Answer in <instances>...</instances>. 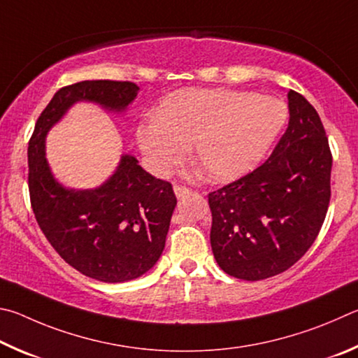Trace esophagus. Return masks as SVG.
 I'll use <instances>...</instances> for the list:
<instances>
[{
	"label": "esophagus",
	"instance_id": "1",
	"mask_svg": "<svg viewBox=\"0 0 358 358\" xmlns=\"http://www.w3.org/2000/svg\"><path fill=\"white\" fill-rule=\"evenodd\" d=\"M190 192L192 190L187 189V187H184V185H178V184L174 185V193H176V196H178V198H182L185 195H189Z\"/></svg>",
	"mask_w": 358,
	"mask_h": 358
}]
</instances>
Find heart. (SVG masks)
Segmentation results:
<instances>
[{"label": "heart", "instance_id": "b5f03b06", "mask_svg": "<svg viewBox=\"0 0 358 358\" xmlns=\"http://www.w3.org/2000/svg\"><path fill=\"white\" fill-rule=\"evenodd\" d=\"M278 99L233 90H184L163 100L143 121L136 140L150 171L171 174L193 143V159L206 180L228 182L258 165L286 122Z\"/></svg>", "mask_w": 358, "mask_h": 358}]
</instances>
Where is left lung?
I'll list each match as a JSON object with an SVG mask.
<instances>
[{"mask_svg":"<svg viewBox=\"0 0 358 358\" xmlns=\"http://www.w3.org/2000/svg\"><path fill=\"white\" fill-rule=\"evenodd\" d=\"M289 124L272 155L210 192V245L222 271L258 281L285 272L308 252L327 215L331 152L317 111L287 92Z\"/></svg>","mask_w":358,"mask_h":358,"instance_id":"obj_1","label":"left lung"}]
</instances>
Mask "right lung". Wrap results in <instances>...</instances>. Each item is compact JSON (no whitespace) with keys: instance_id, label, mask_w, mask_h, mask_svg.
I'll return each mask as SVG.
<instances>
[{"instance_id":"add662e5","label":"right lung","mask_w":358,"mask_h":358,"mask_svg":"<svg viewBox=\"0 0 358 358\" xmlns=\"http://www.w3.org/2000/svg\"><path fill=\"white\" fill-rule=\"evenodd\" d=\"M140 87L131 81L86 80L56 91L37 119L28 144L31 208L56 253L86 277L122 283L155 266L165 248L176 199L168 180L154 178L131 155L94 190L56 182L45 159L47 131L75 102L87 100L124 111Z\"/></svg>"}]
</instances>
